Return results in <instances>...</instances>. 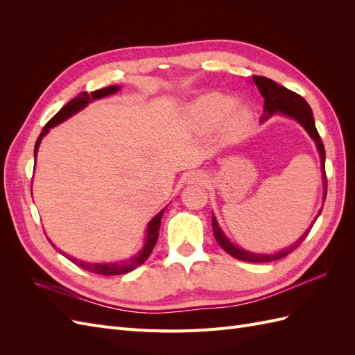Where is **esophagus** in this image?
Returning a JSON list of instances; mask_svg holds the SVG:
<instances>
[{
  "label": "esophagus",
  "instance_id": "34e87169",
  "mask_svg": "<svg viewBox=\"0 0 355 355\" xmlns=\"http://www.w3.org/2000/svg\"><path fill=\"white\" fill-rule=\"evenodd\" d=\"M189 182H204V176L201 173H191Z\"/></svg>",
  "mask_w": 355,
  "mask_h": 355
}]
</instances>
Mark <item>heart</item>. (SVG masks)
Returning a JSON list of instances; mask_svg holds the SVG:
<instances>
[{"label": "heart", "instance_id": "b5f03b06", "mask_svg": "<svg viewBox=\"0 0 355 355\" xmlns=\"http://www.w3.org/2000/svg\"><path fill=\"white\" fill-rule=\"evenodd\" d=\"M185 116L194 130L204 133L223 123L228 132H240L250 121V110L235 103L231 96L209 93L185 108Z\"/></svg>", "mask_w": 355, "mask_h": 355}]
</instances>
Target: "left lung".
<instances>
[{
    "instance_id": "1",
    "label": "left lung",
    "mask_w": 355,
    "mask_h": 355,
    "mask_svg": "<svg viewBox=\"0 0 355 355\" xmlns=\"http://www.w3.org/2000/svg\"><path fill=\"white\" fill-rule=\"evenodd\" d=\"M253 83H254V85L257 87V90L261 92L262 98H263V115L261 118L262 123L265 120H268V118H270L274 114H282L284 116L293 118L295 121H297L300 125L305 128L306 133L315 142L317 151H318L320 158H321V173H323V184H324V197H323V202H324L326 194H327V179H326V170H324L326 151H324L323 141H321V137H320L317 128H315L313 110L309 108V105L306 103V101L302 98V96H299L297 93L283 87V85L277 84L275 81H272L270 78L257 77V75H254ZM320 213H321V210L318 211L314 222L320 216ZM314 222L311 223L309 230H306L304 232L302 237H300L296 243H293L292 245L287 247V249H283L280 252L271 253V254H268V253H253V252H249V250H244V249H241L240 245L230 241V239L220 230L216 218H214V214H213V218H211V227H213L214 239H216L219 245L222 247L225 252L230 253L231 256H234L235 259H240V261H244V262H271V261L282 259V257L287 256L288 253H292L296 249V247L306 239V235L309 234L311 228H313Z\"/></svg>"
}]
</instances>
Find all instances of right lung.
<instances>
[{
	"label": "right lung",
	"instance_id": "1",
	"mask_svg": "<svg viewBox=\"0 0 355 355\" xmlns=\"http://www.w3.org/2000/svg\"><path fill=\"white\" fill-rule=\"evenodd\" d=\"M121 87L120 85H110V87H105V89H99L96 92H92V93H87V92H81L77 98H73L72 101H69L63 108L51 118V120L44 125V128H42L41 135L38 136L37 142H35V148H34V154H35V158H37V153H38V148H40V144L42 141V137H44L49 132L50 128H53L55 125L67 121L68 118H71L72 115H75L77 112H80L81 110H84L85 106H87L89 103H92L93 101H98V99H102V98H106V96H111L114 93H116L118 90H120ZM166 207L161 210L158 214H155V216L149 220L148 223V228H146V239H145V243H144V247L141 249V252L136 253L133 257H130V259H125V261H121V262H108V263H90V262H84V261H80L77 259V257H72V256H68L67 257L73 262L75 265H78L80 268H83V270L85 271H90L93 274H101V275H121V274H125V272H130L133 271L135 268H137L139 265H142L149 254H151L154 245L158 240V232H159V225H161V218H163V213H164ZM55 247V245H53ZM62 253V252H60ZM65 254V253H62Z\"/></svg>",
	"mask_w": 355,
	"mask_h": 355
}]
</instances>
